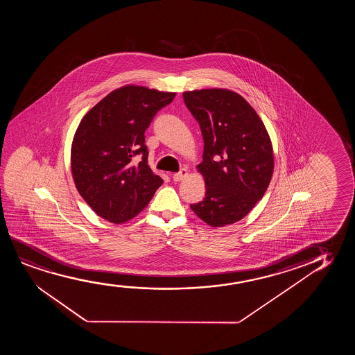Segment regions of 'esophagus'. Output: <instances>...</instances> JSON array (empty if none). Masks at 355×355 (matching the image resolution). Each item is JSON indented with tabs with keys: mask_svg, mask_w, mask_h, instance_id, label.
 Here are the masks:
<instances>
[{
	"mask_svg": "<svg viewBox=\"0 0 355 355\" xmlns=\"http://www.w3.org/2000/svg\"><path fill=\"white\" fill-rule=\"evenodd\" d=\"M187 175H188V170L183 168V170H180V172H177V173L173 175V180H175V182H180V180L185 178Z\"/></svg>",
	"mask_w": 355,
	"mask_h": 355,
	"instance_id": "obj_1",
	"label": "esophagus"
}]
</instances>
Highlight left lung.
<instances>
[{
  "instance_id": "obj_1",
  "label": "left lung",
  "mask_w": 355,
  "mask_h": 355,
  "mask_svg": "<svg viewBox=\"0 0 355 355\" xmlns=\"http://www.w3.org/2000/svg\"><path fill=\"white\" fill-rule=\"evenodd\" d=\"M183 98L205 143L196 168L204 177L206 195L190 207L209 227L239 222L262 199L272 180L274 151L267 128L232 89L185 91Z\"/></svg>"
}]
</instances>
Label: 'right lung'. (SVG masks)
Segmentation results:
<instances>
[{
    "instance_id": "add662e5",
    "label": "right lung",
    "mask_w": 355,
    "mask_h": 355,
    "mask_svg": "<svg viewBox=\"0 0 355 355\" xmlns=\"http://www.w3.org/2000/svg\"><path fill=\"white\" fill-rule=\"evenodd\" d=\"M175 97V92L126 85L83 117L71 143V175L78 193L99 217L114 224L131 220L162 184L148 165L144 132ZM136 155L141 161L133 164Z\"/></svg>"
}]
</instances>
